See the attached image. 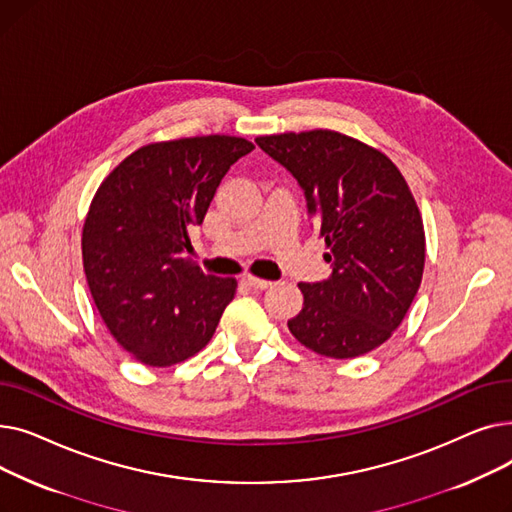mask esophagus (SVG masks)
Instances as JSON below:
<instances>
[{"mask_svg": "<svg viewBox=\"0 0 512 512\" xmlns=\"http://www.w3.org/2000/svg\"><path fill=\"white\" fill-rule=\"evenodd\" d=\"M242 282H245L253 290H265V288L272 286L270 280H263V278H257V276H245V278H242Z\"/></svg>", "mask_w": 512, "mask_h": 512, "instance_id": "obj_1", "label": "esophagus"}]
</instances>
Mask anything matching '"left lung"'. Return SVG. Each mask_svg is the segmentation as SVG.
Instances as JSON below:
<instances>
[{"label": "left lung", "mask_w": 512, "mask_h": 512, "mask_svg": "<svg viewBox=\"0 0 512 512\" xmlns=\"http://www.w3.org/2000/svg\"><path fill=\"white\" fill-rule=\"evenodd\" d=\"M255 141L303 186L332 263L330 280L299 284L305 301L288 330L332 359L373 351L402 324L423 278L425 230L405 176L380 149L328 128Z\"/></svg>", "instance_id": "left-lung-1"}]
</instances>
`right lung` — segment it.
Wrapping results in <instances>:
<instances>
[{
  "label": "right lung",
  "instance_id": "1",
  "mask_svg": "<svg viewBox=\"0 0 512 512\" xmlns=\"http://www.w3.org/2000/svg\"><path fill=\"white\" fill-rule=\"evenodd\" d=\"M255 145L228 134L139 147L103 178L83 226V265L105 328L149 367H170L211 340L236 278L184 257L222 178Z\"/></svg>",
  "mask_w": 512,
  "mask_h": 512
}]
</instances>
